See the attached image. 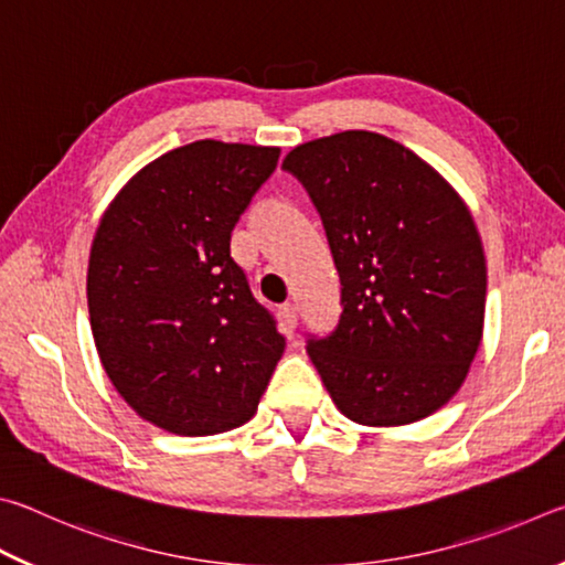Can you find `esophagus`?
<instances>
[{
  "mask_svg": "<svg viewBox=\"0 0 565 565\" xmlns=\"http://www.w3.org/2000/svg\"><path fill=\"white\" fill-rule=\"evenodd\" d=\"M281 319H284V327L294 331L296 323H299V309H296V303H284L281 306Z\"/></svg>",
  "mask_w": 565,
  "mask_h": 565,
  "instance_id": "esophagus-1",
  "label": "esophagus"
}]
</instances>
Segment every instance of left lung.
<instances>
[{
	"instance_id": "obj_1",
	"label": "left lung",
	"mask_w": 565,
	"mask_h": 565,
	"mask_svg": "<svg viewBox=\"0 0 565 565\" xmlns=\"http://www.w3.org/2000/svg\"><path fill=\"white\" fill-rule=\"evenodd\" d=\"M281 169L317 206L341 281L339 323L306 339L333 404L363 426L434 414L461 388L483 333L471 212L426 161L374 131L309 141Z\"/></svg>"
}]
</instances>
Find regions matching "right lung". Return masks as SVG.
I'll use <instances>...</instances> for the list:
<instances>
[{"mask_svg":"<svg viewBox=\"0 0 565 565\" xmlns=\"http://www.w3.org/2000/svg\"><path fill=\"white\" fill-rule=\"evenodd\" d=\"M281 149L202 139L151 161L104 214L89 256L94 343L137 414L179 436L254 416L284 337L232 256Z\"/></svg>","mask_w":565,"mask_h":565,"instance_id":"1","label":"right lung"}]
</instances>
